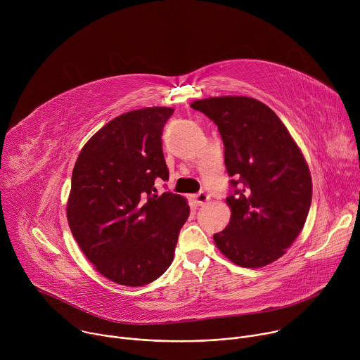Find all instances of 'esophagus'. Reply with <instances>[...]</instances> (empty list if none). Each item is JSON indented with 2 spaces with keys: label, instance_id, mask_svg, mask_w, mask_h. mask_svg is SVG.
Returning <instances> with one entry per match:
<instances>
[{
  "label": "esophagus",
  "instance_id": "esophagus-1",
  "mask_svg": "<svg viewBox=\"0 0 360 360\" xmlns=\"http://www.w3.org/2000/svg\"><path fill=\"white\" fill-rule=\"evenodd\" d=\"M193 199H195V202H196L198 205H205V203H207V202L211 199V196H210V193H207L205 191H199V192L193 196Z\"/></svg>",
  "mask_w": 360,
  "mask_h": 360
}]
</instances>
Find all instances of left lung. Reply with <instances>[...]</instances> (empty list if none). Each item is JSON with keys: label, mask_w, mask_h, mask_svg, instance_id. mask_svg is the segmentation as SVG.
<instances>
[{"label": "left lung", "mask_w": 360, "mask_h": 360, "mask_svg": "<svg viewBox=\"0 0 360 360\" xmlns=\"http://www.w3.org/2000/svg\"><path fill=\"white\" fill-rule=\"evenodd\" d=\"M191 108L218 127L229 179L228 226L214 235L233 264L261 268L285 253L302 231L312 202L306 161L278 115L261 101L218 96Z\"/></svg>", "instance_id": "1"}]
</instances>
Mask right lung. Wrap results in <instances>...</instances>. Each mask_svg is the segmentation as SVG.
I'll return each mask as SVG.
<instances>
[{
    "mask_svg": "<svg viewBox=\"0 0 360 360\" xmlns=\"http://www.w3.org/2000/svg\"><path fill=\"white\" fill-rule=\"evenodd\" d=\"M172 114L155 107L117 117L85 143L72 171L71 232L95 269L120 285L158 279L189 217L185 198L155 188L169 179L161 138Z\"/></svg>",
    "mask_w": 360,
    "mask_h": 360,
    "instance_id": "add662e5",
    "label": "right lung"
}]
</instances>
